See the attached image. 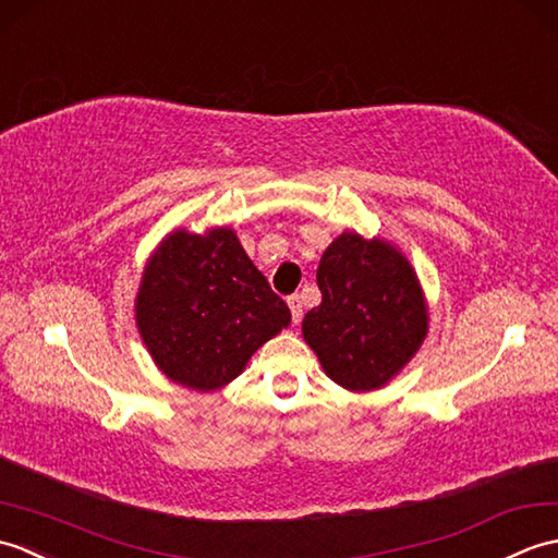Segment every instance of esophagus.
<instances>
[{
    "mask_svg": "<svg viewBox=\"0 0 558 558\" xmlns=\"http://www.w3.org/2000/svg\"><path fill=\"white\" fill-rule=\"evenodd\" d=\"M289 311H291V317L295 325H299L301 317H303V303H301V295H289Z\"/></svg>",
    "mask_w": 558,
    "mask_h": 558,
    "instance_id": "34e87169",
    "label": "esophagus"
}]
</instances>
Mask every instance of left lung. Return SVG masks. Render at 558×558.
<instances>
[{
  "label": "left lung",
  "mask_w": 558,
  "mask_h": 558,
  "mask_svg": "<svg viewBox=\"0 0 558 558\" xmlns=\"http://www.w3.org/2000/svg\"><path fill=\"white\" fill-rule=\"evenodd\" d=\"M317 287L322 303L305 315L303 339L343 389L384 387L427 337L423 289L387 241L343 231L319 259Z\"/></svg>",
  "instance_id": "8db88e82"
}]
</instances>
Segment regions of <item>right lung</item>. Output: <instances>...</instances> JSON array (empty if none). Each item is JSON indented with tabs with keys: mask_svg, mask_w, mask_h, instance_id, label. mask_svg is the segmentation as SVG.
<instances>
[{
	"mask_svg": "<svg viewBox=\"0 0 558 558\" xmlns=\"http://www.w3.org/2000/svg\"><path fill=\"white\" fill-rule=\"evenodd\" d=\"M135 322L171 381L215 391L289 327L291 313L231 229H177L143 271Z\"/></svg>",
	"mask_w": 558,
	"mask_h": 558,
	"instance_id": "obj_1",
	"label": "right lung"
}]
</instances>
